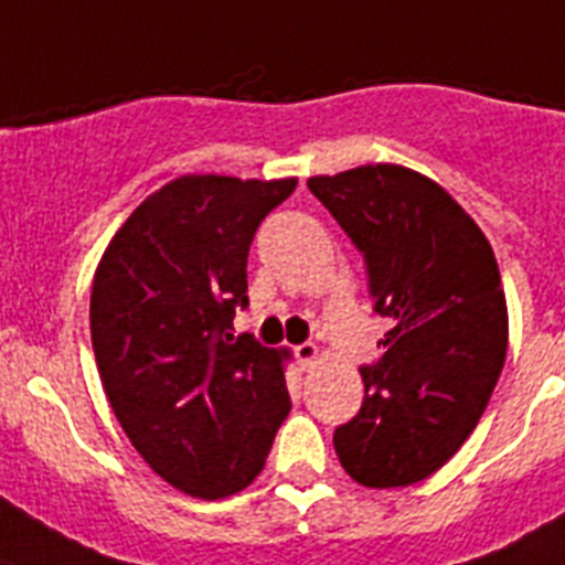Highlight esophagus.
Listing matches in <instances>:
<instances>
[{
    "label": "esophagus",
    "mask_w": 565,
    "mask_h": 565,
    "mask_svg": "<svg viewBox=\"0 0 565 565\" xmlns=\"http://www.w3.org/2000/svg\"><path fill=\"white\" fill-rule=\"evenodd\" d=\"M296 359H298V364L305 367V371H310L312 364L319 362V348H316L312 341H305V344H298L296 348Z\"/></svg>",
    "instance_id": "34e87169"
}]
</instances>
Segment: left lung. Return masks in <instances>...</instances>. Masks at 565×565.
Returning <instances> with one entry per match:
<instances>
[{"label":"left lung","instance_id":"8db88e82","mask_svg":"<svg viewBox=\"0 0 565 565\" xmlns=\"http://www.w3.org/2000/svg\"><path fill=\"white\" fill-rule=\"evenodd\" d=\"M364 255L385 353L362 367V411L333 434L344 471L402 488L443 468L486 411L509 348L494 249L425 174L376 163L307 180Z\"/></svg>","mask_w":565,"mask_h":565}]
</instances>
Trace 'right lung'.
Wrapping results in <instances>:
<instances>
[{
	"label": "right lung",
	"mask_w": 565,
	"mask_h": 565,
	"mask_svg": "<svg viewBox=\"0 0 565 565\" xmlns=\"http://www.w3.org/2000/svg\"><path fill=\"white\" fill-rule=\"evenodd\" d=\"M296 183L183 174L131 212L94 273L92 344L114 416L183 494L249 486L290 414V353L232 335V319L249 305L255 232Z\"/></svg>",
	"instance_id": "1"
}]
</instances>
